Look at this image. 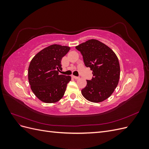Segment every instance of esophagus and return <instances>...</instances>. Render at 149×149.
<instances>
[{
  "label": "esophagus",
  "instance_id": "34e87169",
  "mask_svg": "<svg viewBox=\"0 0 149 149\" xmlns=\"http://www.w3.org/2000/svg\"><path fill=\"white\" fill-rule=\"evenodd\" d=\"M72 78H73L74 79H79L80 78L79 77H78V76H72Z\"/></svg>",
  "mask_w": 149,
  "mask_h": 149
}]
</instances>
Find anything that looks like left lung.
Here are the masks:
<instances>
[{
    "mask_svg": "<svg viewBox=\"0 0 149 149\" xmlns=\"http://www.w3.org/2000/svg\"><path fill=\"white\" fill-rule=\"evenodd\" d=\"M76 48L94 76L91 80H86L82 95L90 102L104 101L111 96L119 83L120 71L118 56L109 47L95 39L89 40Z\"/></svg>",
    "mask_w": 149,
    "mask_h": 149,
    "instance_id": "left-lung-1",
    "label": "left lung"
}]
</instances>
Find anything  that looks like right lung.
I'll return each instance as SVG.
<instances>
[{
	"mask_svg": "<svg viewBox=\"0 0 149 149\" xmlns=\"http://www.w3.org/2000/svg\"><path fill=\"white\" fill-rule=\"evenodd\" d=\"M70 47L54 44L45 48L32 58L28 78L31 91L40 101L54 103L64 96L70 76L59 74L61 61Z\"/></svg>",
	"mask_w": 149,
	"mask_h": 149,
	"instance_id": "right-lung-1",
	"label": "right lung"
}]
</instances>
